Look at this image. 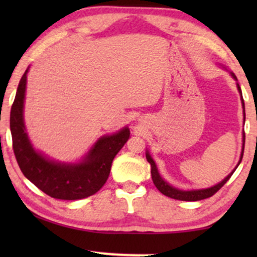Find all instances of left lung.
I'll use <instances>...</instances> for the list:
<instances>
[{"label":"left lung","instance_id":"left-lung-1","mask_svg":"<svg viewBox=\"0 0 257 257\" xmlns=\"http://www.w3.org/2000/svg\"><path fill=\"white\" fill-rule=\"evenodd\" d=\"M222 69L227 70V68H224L222 66ZM228 72L230 73V76L233 77V78L236 80V86H237V90H238V93H240L241 96V103H242V108H243V124H244V120H245V112H244V101H243V98H242V91H241V87L238 85L237 83V78L236 76L234 75L233 72L229 71V70H227ZM243 151H244V131H243V136H242V151H241V156H240V160H238V163L236 165V167L234 168L233 171L230 172L229 174L227 175L226 178L223 179L222 181H220L219 184L212 186V187H208V188H200V189H189V191H184V189H179V188H175L173 186L168 184V182L165 180V179L161 177L159 171H158V167L156 165V161L153 160V158L151 157V154L149 151H146V159L149 161L150 165H151V174H152V180H153V184L156 185V187L159 189V192L163 193L164 195L168 196V198H172V199H175V200H181V201H199V200H203V199H207V198H210V196L215 194V193L219 191V189L222 187V186L226 184V182L229 180V178L233 175V173L236 170L238 165H240L241 160H242V157H243Z\"/></svg>","mask_w":257,"mask_h":257}]
</instances>
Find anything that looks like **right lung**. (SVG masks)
<instances>
[{
  "label": "right lung",
  "mask_w": 257,
  "mask_h": 257,
  "mask_svg": "<svg viewBox=\"0 0 257 257\" xmlns=\"http://www.w3.org/2000/svg\"><path fill=\"white\" fill-rule=\"evenodd\" d=\"M28 71L29 68L20 80L10 111L13 149L21 171L28 180L51 198L78 200L94 194L106 182L112 161L130 138V128L125 126L113 135L100 137L77 163L50 159L35 149L24 124Z\"/></svg>",
  "instance_id": "right-lung-1"
}]
</instances>
